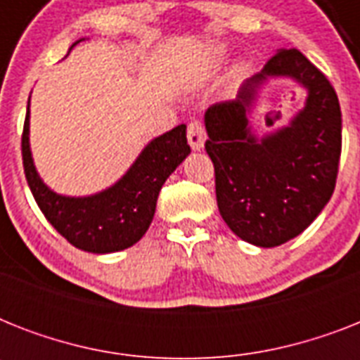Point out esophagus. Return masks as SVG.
<instances>
[{
	"mask_svg": "<svg viewBox=\"0 0 360 360\" xmlns=\"http://www.w3.org/2000/svg\"><path fill=\"white\" fill-rule=\"evenodd\" d=\"M186 138H188V146L192 147V151H200L205 146V129L200 121H191L188 123V130H186Z\"/></svg>",
	"mask_w": 360,
	"mask_h": 360,
	"instance_id": "esophagus-1",
	"label": "esophagus"
}]
</instances>
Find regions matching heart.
Returning <instances> with one entry per match:
<instances>
[{"instance_id": "obj_1", "label": "heart", "mask_w": 360, "mask_h": 360, "mask_svg": "<svg viewBox=\"0 0 360 360\" xmlns=\"http://www.w3.org/2000/svg\"><path fill=\"white\" fill-rule=\"evenodd\" d=\"M224 52H226V48L222 46V44L214 46V56H217V58H222V56H224Z\"/></svg>"}]
</instances>
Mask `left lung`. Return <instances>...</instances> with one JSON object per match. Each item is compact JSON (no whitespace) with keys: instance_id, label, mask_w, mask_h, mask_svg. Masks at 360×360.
<instances>
[{"instance_id":"left-lung-1","label":"left lung","mask_w":360,"mask_h":360,"mask_svg":"<svg viewBox=\"0 0 360 360\" xmlns=\"http://www.w3.org/2000/svg\"><path fill=\"white\" fill-rule=\"evenodd\" d=\"M271 77L297 81L307 101L290 124L257 136L250 114ZM203 120L217 203L230 230L262 248L307 230L335 192L342 151L340 103L323 72L295 48H280L233 101L213 104Z\"/></svg>"}]
</instances>
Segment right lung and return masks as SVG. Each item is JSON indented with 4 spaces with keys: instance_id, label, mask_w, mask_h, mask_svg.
<instances>
[{
    "instance_id": "add662e5",
    "label": "right lung",
    "mask_w": 360,
    "mask_h": 360,
    "mask_svg": "<svg viewBox=\"0 0 360 360\" xmlns=\"http://www.w3.org/2000/svg\"><path fill=\"white\" fill-rule=\"evenodd\" d=\"M188 155L191 146L186 143V124H177L149 141L127 174L112 186L91 196H63L41 179L33 164L27 104L22 134L25 179L48 222L80 250L110 254L136 245L151 226L158 192Z\"/></svg>"
}]
</instances>
